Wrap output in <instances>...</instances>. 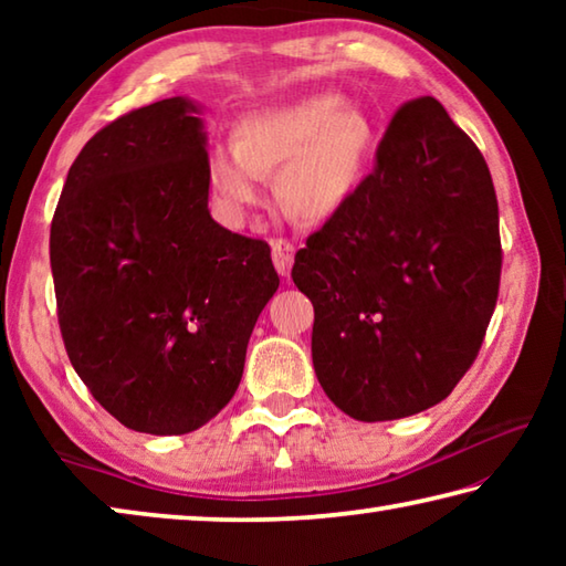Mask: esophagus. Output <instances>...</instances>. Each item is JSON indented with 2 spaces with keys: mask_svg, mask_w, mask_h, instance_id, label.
Returning <instances> with one entry per match:
<instances>
[{
  "mask_svg": "<svg viewBox=\"0 0 566 566\" xmlns=\"http://www.w3.org/2000/svg\"><path fill=\"white\" fill-rule=\"evenodd\" d=\"M270 244H272V262L276 266V272L286 276L292 272V264H294V244L290 239H282V237L272 239Z\"/></svg>",
  "mask_w": 566,
  "mask_h": 566,
  "instance_id": "obj_1",
  "label": "esophagus"
}]
</instances>
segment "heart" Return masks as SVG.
Listing matches in <instances>:
<instances>
[{"instance_id":"1","label":"heart","mask_w":566,"mask_h":566,"mask_svg":"<svg viewBox=\"0 0 566 566\" xmlns=\"http://www.w3.org/2000/svg\"><path fill=\"white\" fill-rule=\"evenodd\" d=\"M371 149V124L344 99L322 94L282 109L249 114L232 145L207 159L209 185L229 212L262 202V177L276 175L282 207L304 222L339 212L357 189Z\"/></svg>"}]
</instances>
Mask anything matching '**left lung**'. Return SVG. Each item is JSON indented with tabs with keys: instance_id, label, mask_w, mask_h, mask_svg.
I'll list each match as a JSON object with an SVG mask.
<instances>
[{
	"instance_id": "8db88e82",
	"label": "left lung",
	"mask_w": 566,
	"mask_h": 566,
	"mask_svg": "<svg viewBox=\"0 0 566 566\" xmlns=\"http://www.w3.org/2000/svg\"><path fill=\"white\" fill-rule=\"evenodd\" d=\"M500 274L482 151L434 97L401 104L375 169L294 256L292 280L314 304L322 389L359 421L439 405L476 359Z\"/></svg>"
}]
</instances>
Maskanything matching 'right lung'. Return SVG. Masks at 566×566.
<instances>
[{
	"mask_svg": "<svg viewBox=\"0 0 566 566\" xmlns=\"http://www.w3.org/2000/svg\"><path fill=\"white\" fill-rule=\"evenodd\" d=\"M197 112L171 97L102 127L52 219L64 349L92 397L134 432L187 434L219 415L280 286L270 244L209 214Z\"/></svg>",
	"mask_w": 566,
	"mask_h": 566,
	"instance_id": "1",
	"label": "right lung"
}]
</instances>
